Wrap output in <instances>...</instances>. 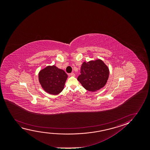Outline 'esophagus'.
I'll return each instance as SVG.
<instances>
[{"mask_svg":"<svg viewBox=\"0 0 150 150\" xmlns=\"http://www.w3.org/2000/svg\"><path fill=\"white\" fill-rule=\"evenodd\" d=\"M70 75L71 76H75V74H74V73H71L70 74Z\"/></svg>","mask_w":150,"mask_h":150,"instance_id":"esophagus-1","label":"esophagus"}]
</instances>
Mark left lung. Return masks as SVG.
Returning <instances> with one entry per match:
<instances>
[{
	"mask_svg": "<svg viewBox=\"0 0 150 150\" xmlns=\"http://www.w3.org/2000/svg\"><path fill=\"white\" fill-rule=\"evenodd\" d=\"M77 80L86 90L95 92L105 86L109 78V70L100 59L83 62Z\"/></svg>",
	"mask_w": 150,
	"mask_h": 150,
	"instance_id": "8db88e82",
	"label": "left lung"
}]
</instances>
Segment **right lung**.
Returning a JSON list of instances; mask_svg holds the SVG:
<instances>
[{"label": "right lung", "instance_id": "obj_1", "mask_svg": "<svg viewBox=\"0 0 150 150\" xmlns=\"http://www.w3.org/2000/svg\"><path fill=\"white\" fill-rule=\"evenodd\" d=\"M38 78L42 88L46 92L57 95L63 90L68 75L56 66H50L39 72Z\"/></svg>", "mask_w": 150, "mask_h": 150}]
</instances>
